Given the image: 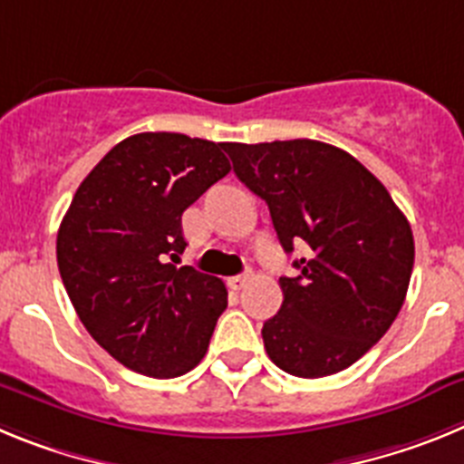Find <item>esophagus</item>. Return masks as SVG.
I'll return each mask as SVG.
<instances>
[{
	"label": "esophagus",
	"instance_id": "34e87169",
	"mask_svg": "<svg viewBox=\"0 0 464 464\" xmlns=\"http://www.w3.org/2000/svg\"><path fill=\"white\" fill-rule=\"evenodd\" d=\"M248 274H239V276H232V278H227V285L232 290H241L246 285V283H248Z\"/></svg>",
	"mask_w": 464,
	"mask_h": 464
}]
</instances>
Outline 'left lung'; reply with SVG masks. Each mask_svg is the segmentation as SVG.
<instances>
[{"instance_id":"1","label":"left lung","mask_w":464,"mask_h":464,"mask_svg":"<svg viewBox=\"0 0 464 464\" xmlns=\"http://www.w3.org/2000/svg\"><path fill=\"white\" fill-rule=\"evenodd\" d=\"M239 181L267 202L283 251L304 246L281 276L283 304L262 325L267 355L302 379L362 358L400 314L413 235L383 183L353 155L314 141L223 143Z\"/></svg>"}]
</instances>
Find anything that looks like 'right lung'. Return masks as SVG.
Listing matches in <instances>:
<instances>
[{"mask_svg":"<svg viewBox=\"0 0 464 464\" xmlns=\"http://www.w3.org/2000/svg\"><path fill=\"white\" fill-rule=\"evenodd\" d=\"M229 169L223 143L141 132L73 195L57 232L60 276L90 337L127 370L174 379L207 355L227 290L176 267L188 246L181 216Z\"/></svg>","mask_w":464,"mask_h":464,"instance_id":"1","label":"right lung"}]
</instances>
